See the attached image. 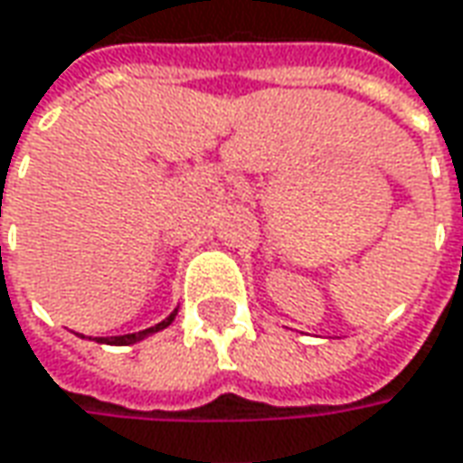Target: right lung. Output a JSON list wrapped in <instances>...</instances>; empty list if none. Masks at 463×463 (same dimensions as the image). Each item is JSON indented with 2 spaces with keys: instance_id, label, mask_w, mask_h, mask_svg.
<instances>
[{
  "instance_id": "add662e5",
  "label": "right lung",
  "mask_w": 463,
  "mask_h": 463,
  "mask_svg": "<svg viewBox=\"0 0 463 463\" xmlns=\"http://www.w3.org/2000/svg\"><path fill=\"white\" fill-rule=\"evenodd\" d=\"M172 319H175V314H172L169 319H165L162 324H156V326H149V329H144V332H134V335H121V337H99V342H106V345H131V342H139V339H144L146 335H152V332H159V329L169 326V324H172Z\"/></svg>"
}]
</instances>
